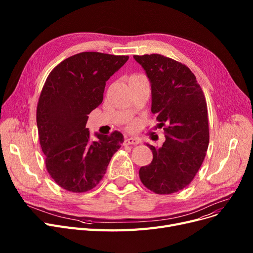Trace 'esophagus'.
<instances>
[{
    "label": "esophagus",
    "instance_id": "34e87169",
    "mask_svg": "<svg viewBox=\"0 0 253 253\" xmlns=\"http://www.w3.org/2000/svg\"><path fill=\"white\" fill-rule=\"evenodd\" d=\"M140 142L139 139L137 138H133V137H126L125 140H124V143L125 144H138Z\"/></svg>",
    "mask_w": 253,
    "mask_h": 253
}]
</instances>
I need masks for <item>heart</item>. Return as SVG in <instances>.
I'll return each instance as SVG.
<instances>
[{
	"instance_id": "b5f03b06",
	"label": "heart",
	"mask_w": 253,
	"mask_h": 253,
	"mask_svg": "<svg viewBox=\"0 0 253 253\" xmlns=\"http://www.w3.org/2000/svg\"><path fill=\"white\" fill-rule=\"evenodd\" d=\"M129 128H131V129H133L135 126H136V122H134V121H132V122H129Z\"/></svg>"
}]
</instances>
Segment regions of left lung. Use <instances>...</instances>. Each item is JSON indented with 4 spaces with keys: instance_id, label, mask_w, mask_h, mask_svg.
Segmentation results:
<instances>
[{
    "instance_id": "left-lung-1",
    "label": "left lung",
    "mask_w": 253,
    "mask_h": 253,
    "mask_svg": "<svg viewBox=\"0 0 253 253\" xmlns=\"http://www.w3.org/2000/svg\"><path fill=\"white\" fill-rule=\"evenodd\" d=\"M152 85V112L165 132L151 164L139 169L145 188L159 195L176 193L192 182L209 144L207 103L187 65L161 54L134 55Z\"/></svg>"
}]
</instances>
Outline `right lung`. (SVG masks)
Masks as SVG:
<instances>
[{
	"label": "right lung",
	"mask_w": 253,
	"mask_h": 253,
	"mask_svg": "<svg viewBox=\"0 0 253 253\" xmlns=\"http://www.w3.org/2000/svg\"><path fill=\"white\" fill-rule=\"evenodd\" d=\"M128 58L78 53L57 64L46 79L37 105L39 139L48 173L66 191L84 193L95 188L121 148V132L96 134L97 140L92 141L86 123L102 102L105 82Z\"/></svg>",
	"instance_id": "right-lung-1"
}]
</instances>
